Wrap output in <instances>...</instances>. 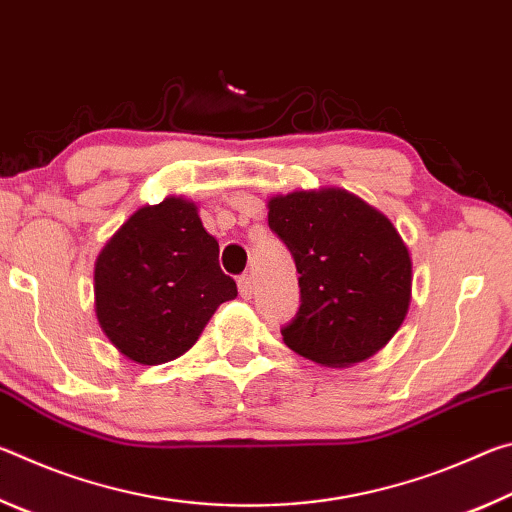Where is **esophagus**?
I'll use <instances>...</instances> for the list:
<instances>
[{
    "instance_id": "esophagus-1",
    "label": "esophagus",
    "mask_w": 512,
    "mask_h": 512,
    "mask_svg": "<svg viewBox=\"0 0 512 512\" xmlns=\"http://www.w3.org/2000/svg\"><path fill=\"white\" fill-rule=\"evenodd\" d=\"M237 284H239V293H241V298H250L253 296V277L250 275H241L239 280H237Z\"/></svg>"
}]
</instances>
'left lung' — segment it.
<instances>
[{
  "instance_id": "left-lung-1",
  "label": "left lung",
  "mask_w": 512,
  "mask_h": 512,
  "mask_svg": "<svg viewBox=\"0 0 512 512\" xmlns=\"http://www.w3.org/2000/svg\"><path fill=\"white\" fill-rule=\"evenodd\" d=\"M271 228L298 268L300 309L282 339L327 368L366 361L393 339L411 302V255L388 216L339 187L268 201Z\"/></svg>"
}]
</instances>
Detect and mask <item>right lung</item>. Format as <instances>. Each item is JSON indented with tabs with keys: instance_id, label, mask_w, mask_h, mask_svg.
Here are the masks:
<instances>
[{
	"instance_id": "right-lung-1",
	"label": "right lung",
	"mask_w": 512,
	"mask_h": 512,
	"mask_svg": "<svg viewBox=\"0 0 512 512\" xmlns=\"http://www.w3.org/2000/svg\"><path fill=\"white\" fill-rule=\"evenodd\" d=\"M237 296L219 266V244L198 207L169 196L144 205L112 235L94 264V309L115 348L142 366L178 359L216 307Z\"/></svg>"
}]
</instances>
